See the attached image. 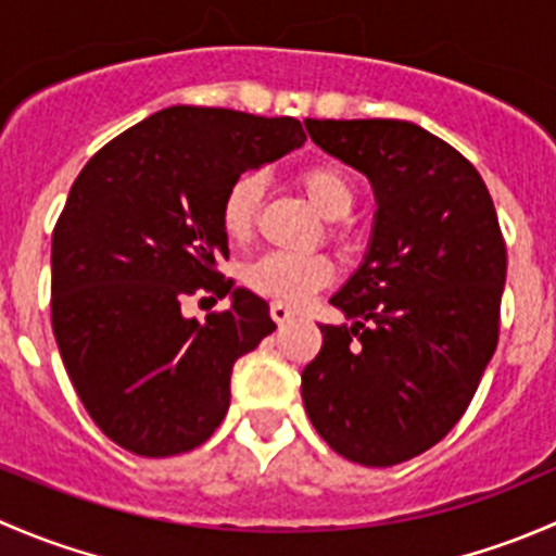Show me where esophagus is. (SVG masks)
<instances>
[{"instance_id": "esophagus-1", "label": "esophagus", "mask_w": 556, "mask_h": 556, "mask_svg": "<svg viewBox=\"0 0 556 556\" xmlns=\"http://www.w3.org/2000/svg\"><path fill=\"white\" fill-rule=\"evenodd\" d=\"M271 319L277 325H290V323H295V309H290L288 304H279V301H274L271 304Z\"/></svg>"}]
</instances>
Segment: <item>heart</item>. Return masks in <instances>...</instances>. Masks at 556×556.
I'll return each instance as SVG.
<instances>
[{
  "label": "heart",
  "mask_w": 556,
  "mask_h": 556,
  "mask_svg": "<svg viewBox=\"0 0 556 556\" xmlns=\"http://www.w3.org/2000/svg\"><path fill=\"white\" fill-rule=\"evenodd\" d=\"M299 185L328 220H341L352 212L357 190L352 177L333 164H312L299 172ZM263 199V177L242 172L231 179L220 201V226L228 239L244 242L252 233ZM244 279L255 293L277 299L279 304H304L312 293L330 285L333 263L325 255L266 252L244 268Z\"/></svg>",
  "instance_id": "1"
}]
</instances>
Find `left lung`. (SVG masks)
<instances>
[{
  "mask_svg": "<svg viewBox=\"0 0 556 556\" xmlns=\"http://www.w3.org/2000/svg\"><path fill=\"white\" fill-rule=\"evenodd\" d=\"M325 153L366 174L371 244L330 299L352 325H319L301 374L314 430L333 452L390 468L459 422L501 333L506 242L481 174L406 121H306Z\"/></svg>",
  "mask_w": 556,
  "mask_h": 556,
  "instance_id": "1",
  "label": "left lung"
}]
</instances>
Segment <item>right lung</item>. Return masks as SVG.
Segmentation results:
<instances>
[{
    "label": "right lung",
    "instance_id": "right-lung-1",
    "mask_svg": "<svg viewBox=\"0 0 556 556\" xmlns=\"http://www.w3.org/2000/svg\"><path fill=\"white\" fill-rule=\"evenodd\" d=\"M304 142L295 117L177 104L77 174L53 228L50 319L83 406L117 446L172 457L223 422L233 363L277 328L266 301L217 271L223 193ZM195 292L232 306L199 324L181 314Z\"/></svg>",
    "mask_w": 556,
    "mask_h": 556
}]
</instances>
